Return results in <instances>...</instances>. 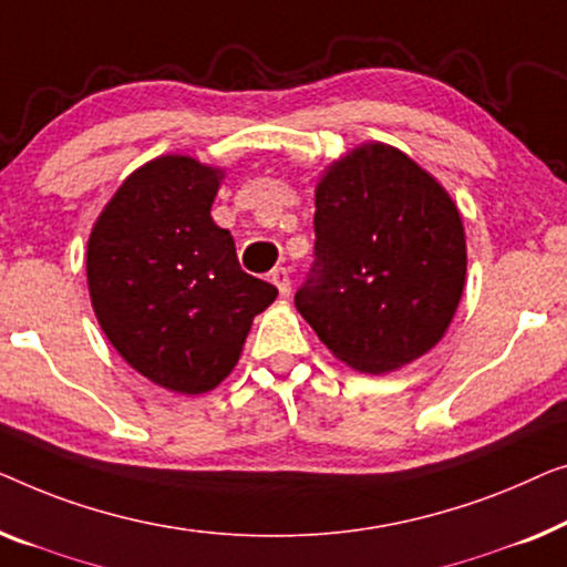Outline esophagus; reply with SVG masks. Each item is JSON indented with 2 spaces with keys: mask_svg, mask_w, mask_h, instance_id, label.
Segmentation results:
<instances>
[{
  "mask_svg": "<svg viewBox=\"0 0 567 567\" xmlns=\"http://www.w3.org/2000/svg\"><path fill=\"white\" fill-rule=\"evenodd\" d=\"M269 280H272V282L277 285V290H280L282 298H287V295H290V285H292V280H290V269L275 267L272 275H269Z\"/></svg>",
  "mask_w": 567,
  "mask_h": 567,
  "instance_id": "esophagus-1",
  "label": "esophagus"
}]
</instances>
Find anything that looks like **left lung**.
Instances as JSON below:
<instances>
[{"instance_id":"8db88e82","label":"left lung","mask_w":567,"mask_h":567,"mask_svg":"<svg viewBox=\"0 0 567 567\" xmlns=\"http://www.w3.org/2000/svg\"><path fill=\"white\" fill-rule=\"evenodd\" d=\"M316 246L295 308L360 372L426 354L450 329L467 272L457 205L432 174L385 143H364L316 187Z\"/></svg>"}]
</instances>
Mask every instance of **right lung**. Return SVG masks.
Instances as JSON below:
<instances>
[{"label": "right lung", "mask_w": 567, "mask_h": 567, "mask_svg": "<svg viewBox=\"0 0 567 567\" xmlns=\"http://www.w3.org/2000/svg\"><path fill=\"white\" fill-rule=\"evenodd\" d=\"M220 169L158 156L127 177L94 223L86 282L117 354L156 385L200 395L241 357L277 287L246 275L210 205Z\"/></svg>", "instance_id": "right-lung-1"}]
</instances>
